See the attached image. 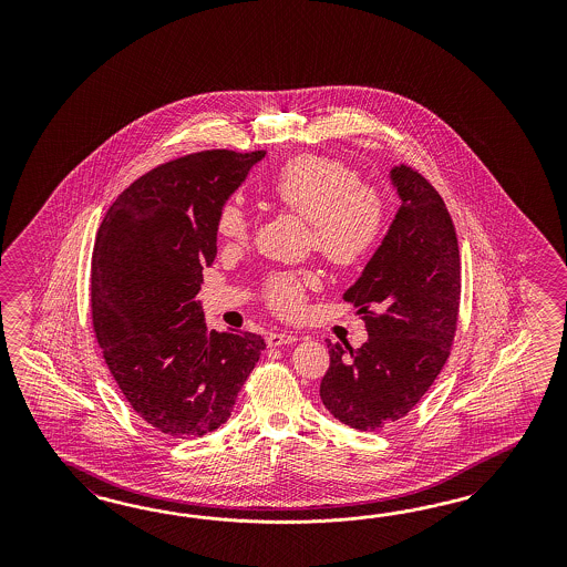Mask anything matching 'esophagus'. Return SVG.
<instances>
[{
  "instance_id": "1",
  "label": "esophagus",
  "mask_w": 567,
  "mask_h": 567,
  "mask_svg": "<svg viewBox=\"0 0 567 567\" xmlns=\"http://www.w3.org/2000/svg\"><path fill=\"white\" fill-rule=\"evenodd\" d=\"M295 341H297V337H292V334H287V332H270V334L266 337V343H268V347H278V344L295 343Z\"/></svg>"
}]
</instances>
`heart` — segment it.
<instances>
[{"label": "heart", "instance_id": "b5f03b06", "mask_svg": "<svg viewBox=\"0 0 567 567\" xmlns=\"http://www.w3.org/2000/svg\"><path fill=\"white\" fill-rule=\"evenodd\" d=\"M268 199L309 224V245L339 268L358 266L377 249L386 224L384 195L361 183L358 168L330 155L301 154L287 159L268 181ZM251 216L226 202L214 230L226 245H240L251 235ZM318 287L311 270H287L266 276L264 299L280 318H299L308 292Z\"/></svg>", "mask_w": 567, "mask_h": 567}]
</instances>
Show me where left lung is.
Wrapping results in <instances>:
<instances>
[{"mask_svg":"<svg viewBox=\"0 0 567 567\" xmlns=\"http://www.w3.org/2000/svg\"><path fill=\"white\" fill-rule=\"evenodd\" d=\"M401 207L344 301L358 308L368 341L330 343L320 384L328 412L355 430H382L412 412L441 374L460 318L462 261L455 224L420 172H391Z\"/></svg>","mask_w":567,"mask_h":567,"instance_id":"left-lung-1","label":"left lung"}]
</instances>
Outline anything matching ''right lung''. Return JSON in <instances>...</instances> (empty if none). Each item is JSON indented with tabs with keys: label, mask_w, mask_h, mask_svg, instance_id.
Here are the masks:
<instances>
[{
	"label": "right lung",
	"mask_w": 567,
	"mask_h": 567,
	"mask_svg": "<svg viewBox=\"0 0 567 567\" xmlns=\"http://www.w3.org/2000/svg\"><path fill=\"white\" fill-rule=\"evenodd\" d=\"M264 154L164 162L122 190L95 237V341L131 408L176 439L223 426L266 349L254 332H209L197 301L216 258V214Z\"/></svg>",
	"instance_id": "right-lung-1"
}]
</instances>
